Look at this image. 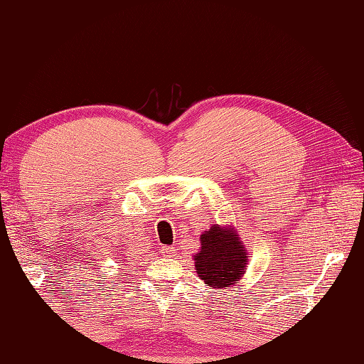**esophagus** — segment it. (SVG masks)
Wrapping results in <instances>:
<instances>
[{
  "instance_id": "obj_1",
  "label": "esophagus",
  "mask_w": 364,
  "mask_h": 364,
  "mask_svg": "<svg viewBox=\"0 0 364 364\" xmlns=\"http://www.w3.org/2000/svg\"><path fill=\"white\" fill-rule=\"evenodd\" d=\"M175 247H164V252H165V254H167V255H171V254H173V250Z\"/></svg>"
}]
</instances>
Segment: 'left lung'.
Returning <instances> with one entry per match:
<instances>
[{"label": "left lung", "mask_w": 364, "mask_h": 364, "mask_svg": "<svg viewBox=\"0 0 364 364\" xmlns=\"http://www.w3.org/2000/svg\"><path fill=\"white\" fill-rule=\"evenodd\" d=\"M247 262V250L232 226L213 225L200 234V249L194 255V267L207 286L232 287L244 276Z\"/></svg>", "instance_id": "1"}]
</instances>
